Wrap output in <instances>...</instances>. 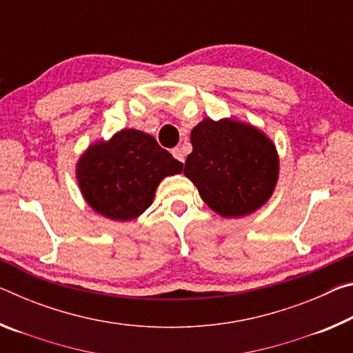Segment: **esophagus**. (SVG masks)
<instances>
[{"label":"esophagus","mask_w":353,"mask_h":353,"mask_svg":"<svg viewBox=\"0 0 353 353\" xmlns=\"http://www.w3.org/2000/svg\"><path fill=\"white\" fill-rule=\"evenodd\" d=\"M172 155H174V159H176V160H179V162H181V163H183V162H185L183 152H182V151H181V149H179V148H176V149H172Z\"/></svg>","instance_id":"34e87169"}]
</instances>
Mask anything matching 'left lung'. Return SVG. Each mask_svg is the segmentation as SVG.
<instances>
[{
	"mask_svg": "<svg viewBox=\"0 0 353 353\" xmlns=\"http://www.w3.org/2000/svg\"><path fill=\"white\" fill-rule=\"evenodd\" d=\"M193 152L183 174L201 198L224 218H243L271 199L280 160L274 141L250 123L204 118L190 135Z\"/></svg>",
	"mask_w": 353,
	"mask_h": 353,
	"instance_id": "8db88e82",
	"label": "left lung"
}]
</instances>
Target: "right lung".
<instances>
[{"instance_id": "add662e5", "label": "right lung", "mask_w": 353, "mask_h": 353, "mask_svg": "<svg viewBox=\"0 0 353 353\" xmlns=\"http://www.w3.org/2000/svg\"><path fill=\"white\" fill-rule=\"evenodd\" d=\"M182 163L143 130L123 129L92 143L76 163L83 201L112 221H132L152 204L165 177L181 174Z\"/></svg>"}]
</instances>
